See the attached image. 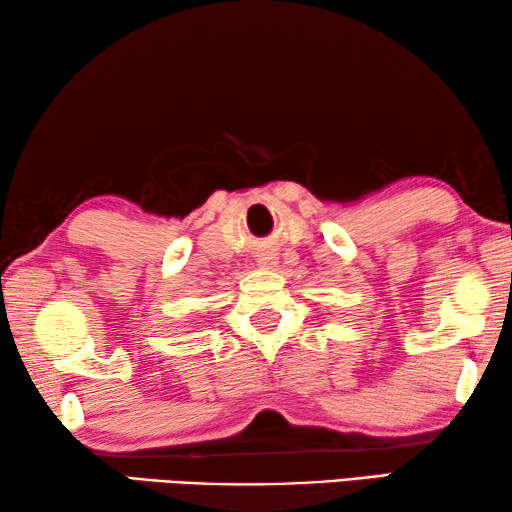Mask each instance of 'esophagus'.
<instances>
[{"mask_svg": "<svg viewBox=\"0 0 512 512\" xmlns=\"http://www.w3.org/2000/svg\"><path fill=\"white\" fill-rule=\"evenodd\" d=\"M274 263H276L274 254H267V251H265V254L258 256V265H261V267H272Z\"/></svg>", "mask_w": 512, "mask_h": 512, "instance_id": "1", "label": "esophagus"}]
</instances>
